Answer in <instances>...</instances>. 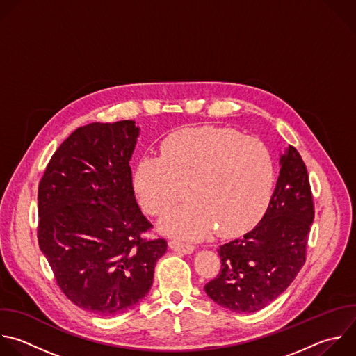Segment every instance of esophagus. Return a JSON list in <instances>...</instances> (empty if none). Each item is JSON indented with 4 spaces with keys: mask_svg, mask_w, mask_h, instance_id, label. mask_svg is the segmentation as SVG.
<instances>
[{
    "mask_svg": "<svg viewBox=\"0 0 356 356\" xmlns=\"http://www.w3.org/2000/svg\"><path fill=\"white\" fill-rule=\"evenodd\" d=\"M169 248L175 252H180V253H184V254H191L194 252L193 245H186V243H180V242H176V241L169 242Z\"/></svg>",
    "mask_w": 356,
    "mask_h": 356,
    "instance_id": "1",
    "label": "esophagus"
}]
</instances>
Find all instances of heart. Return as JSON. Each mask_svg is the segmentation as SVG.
Listing matches in <instances>:
<instances>
[{
	"mask_svg": "<svg viewBox=\"0 0 356 356\" xmlns=\"http://www.w3.org/2000/svg\"><path fill=\"white\" fill-rule=\"evenodd\" d=\"M274 183V159L259 138L232 129L175 131L161 144V158L143 156L134 188L145 212L166 213L186 194L188 202L161 220L179 239L200 241L249 229L264 212Z\"/></svg>",
	"mask_w": 356,
	"mask_h": 356,
	"instance_id": "heart-1",
	"label": "heart"
}]
</instances>
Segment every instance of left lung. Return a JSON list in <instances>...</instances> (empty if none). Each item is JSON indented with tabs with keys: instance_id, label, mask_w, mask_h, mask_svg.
Returning <instances> with one entry per match:
<instances>
[{
	"instance_id": "left-lung-1",
	"label": "left lung",
	"mask_w": 356,
	"mask_h": 356,
	"mask_svg": "<svg viewBox=\"0 0 356 356\" xmlns=\"http://www.w3.org/2000/svg\"><path fill=\"white\" fill-rule=\"evenodd\" d=\"M280 176L261 220L242 238L218 249L220 271L204 289L222 307L253 313L275 300L306 261L314 219L307 169L289 145L280 158Z\"/></svg>"
}]
</instances>
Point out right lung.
Here are the masks:
<instances>
[{
  "mask_svg": "<svg viewBox=\"0 0 356 356\" xmlns=\"http://www.w3.org/2000/svg\"><path fill=\"white\" fill-rule=\"evenodd\" d=\"M140 136L133 120L76 129L54 152L39 183V248L64 295L110 317L147 296L165 239L134 195L130 161Z\"/></svg>",
  "mask_w": 356,
  "mask_h": 356,
  "instance_id": "right-lung-1",
  "label": "right lung"
}]
</instances>
